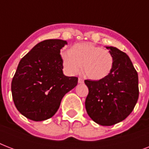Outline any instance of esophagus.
<instances>
[{
  "label": "esophagus",
  "mask_w": 149,
  "mask_h": 149,
  "mask_svg": "<svg viewBox=\"0 0 149 149\" xmlns=\"http://www.w3.org/2000/svg\"><path fill=\"white\" fill-rule=\"evenodd\" d=\"M84 79H82L81 77L78 79V83H79V84H84Z\"/></svg>",
  "instance_id": "obj_1"
}]
</instances>
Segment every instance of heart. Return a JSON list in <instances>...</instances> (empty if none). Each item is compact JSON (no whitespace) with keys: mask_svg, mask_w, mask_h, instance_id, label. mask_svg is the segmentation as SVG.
Instances as JSON below:
<instances>
[{"mask_svg":"<svg viewBox=\"0 0 149 149\" xmlns=\"http://www.w3.org/2000/svg\"><path fill=\"white\" fill-rule=\"evenodd\" d=\"M61 58L68 73H79L82 65L84 74L93 80L106 78L113 65V58L111 52L91 42L75 44L70 51L62 52Z\"/></svg>","mask_w":149,"mask_h":149,"instance_id":"b5f03b06","label":"heart"}]
</instances>
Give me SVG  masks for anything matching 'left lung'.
I'll return each mask as SVG.
<instances>
[{
    "label": "left lung",
    "instance_id": "obj_1",
    "mask_svg": "<svg viewBox=\"0 0 149 149\" xmlns=\"http://www.w3.org/2000/svg\"><path fill=\"white\" fill-rule=\"evenodd\" d=\"M106 48L113 56V69L104 79L84 81L89 89L85 107L93 121L111 126L134 110L139 95V77L127 54L115 47Z\"/></svg>",
    "mask_w": 149,
    "mask_h": 149
}]
</instances>
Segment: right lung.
Wrapping results in <instances>:
<instances>
[{
    "instance_id": "1",
    "label": "right lung",
    "mask_w": 149,
    "mask_h": 149,
    "mask_svg": "<svg viewBox=\"0 0 149 149\" xmlns=\"http://www.w3.org/2000/svg\"><path fill=\"white\" fill-rule=\"evenodd\" d=\"M66 41L48 39L38 43L19 62L11 82L15 105L22 115L41 121L58 111L65 93L78 78L63 74L60 50Z\"/></svg>"
}]
</instances>
